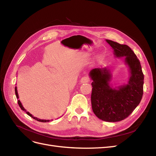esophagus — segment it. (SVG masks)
<instances>
[{"label":"esophagus","mask_w":156,"mask_h":156,"mask_svg":"<svg viewBox=\"0 0 156 156\" xmlns=\"http://www.w3.org/2000/svg\"><path fill=\"white\" fill-rule=\"evenodd\" d=\"M90 81V78L88 76L83 77L81 79V83H87Z\"/></svg>","instance_id":"1"}]
</instances>
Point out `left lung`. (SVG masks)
<instances>
[{"label":"left lung","mask_w":156,"mask_h":156,"mask_svg":"<svg viewBox=\"0 0 156 156\" xmlns=\"http://www.w3.org/2000/svg\"><path fill=\"white\" fill-rule=\"evenodd\" d=\"M105 41L115 58H125L129 76L127 83L115 86L111 84L112 75L107 67L92 69L89 73L92 81L91 103L98 119L115 122L125 119L139 105L143 94L144 75L139 59L129 46Z\"/></svg>","instance_id":"8db88e82"}]
</instances>
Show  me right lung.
Segmentation results:
<instances>
[{
  "label": "right lung",
  "instance_id": "add662e5",
  "mask_svg": "<svg viewBox=\"0 0 156 156\" xmlns=\"http://www.w3.org/2000/svg\"><path fill=\"white\" fill-rule=\"evenodd\" d=\"M15 92H16V96L17 99H19V95H18V93H17V87H16V88H15ZM17 102H18L19 106H20V108H21V110H23V111L26 112V113H27V114L28 115L30 116H31L32 118H33V119H35L36 120H37V121L41 122H49V120H41V119H37V118H36V117L33 116L29 112H27V110L25 109V108L24 107H23V105H22L21 102L20 101V100H18V101H17Z\"/></svg>",
  "mask_w": 156,
  "mask_h": 156
}]
</instances>
